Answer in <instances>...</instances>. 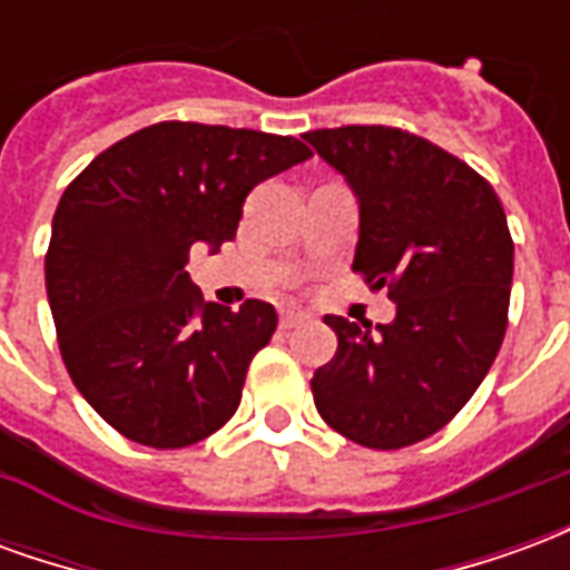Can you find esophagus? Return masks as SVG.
Instances as JSON below:
<instances>
[{"mask_svg": "<svg viewBox=\"0 0 570 570\" xmlns=\"http://www.w3.org/2000/svg\"><path fill=\"white\" fill-rule=\"evenodd\" d=\"M298 323H305V314H298V311H286V314H281V326H284V330H293Z\"/></svg>", "mask_w": 570, "mask_h": 570, "instance_id": "obj_1", "label": "esophagus"}]
</instances>
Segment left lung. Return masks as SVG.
<instances>
[{"label":"left lung","mask_w":570,"mask_h":570,"mask_svg":"<svg viewBox=\"0 0 570 570\" xmlns=\"http://www.w3.org/2000/svg\"><path fill=\"white\" fill-rule=\"evenodd\" d=\"M305 140L357 191L354 272L396 302L379 333L326 317L338 351L311 394L351 442L406 449L466 406L501 351L513 284L507 216L485 176L409 130L347 125Z\"/></svg>","instance_id":"obj_1"}]
</instances>
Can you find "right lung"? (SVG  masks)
<instances>
[{"label":"right lung","mask_w":570,"mask_h":570,"mask_svg":"<svg viewBox=\"0 0 570 570\" xmlns=\"http://www.w3.org/2000/svg\"><path fill=\"white\" fill-rule=\"evenodd\" d=\"M311 158L296 137L158 121L100 151L57 204L45 286L60 357L121 436L151 449L207 440L240 403L277 314L204 302L188 281L198 240H235L262 179Z\"/></svg>","instance_id":"obj_1"}]
</instances>
